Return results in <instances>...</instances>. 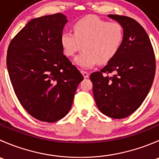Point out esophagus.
<instances>
[{
	"mask_svg": "<svg viewBox=\"0 0 159 159\" xmlns=\"http://www.w3.org/2000/svg\"><path fill=\"white\" fill-rule=\"evenodd\" d=\"M81 73H82L83 76H84V78H89V72L85 71V70H81Z\"/></svg>",
	"mask_w": 159,
	"mask_h": 159,
	"instance_id": "34e87169",
	"label": "esophagus"
}]
</instances>
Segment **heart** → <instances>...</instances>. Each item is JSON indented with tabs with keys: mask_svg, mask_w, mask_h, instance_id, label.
<instances>
[{
	"mask_svg": "<svg viewBox=\"0 0 159 159\" xmlns=\"http://www.w3.org/2000/svg\"><path fill=\"white\" fill-rule=\"evenodd\" d=\"M75 33L64 32L61 44L65 55L73 57L82 46L84 51L75 62L82 68L105 65L119 51L124 41V28L118 22H109L95 16H87L73 25Z\"/></svg>",
	"mask_w": 159,
	"mask_h": 159,
	"instance_id": "obj_1",
	"label": "heart"
}]
</instances>
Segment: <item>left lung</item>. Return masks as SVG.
I'll list each match as a JSON object with an SVG mask.
<instances>
[{
  "label": "left lung",
  "instance_id": "obj_1",
  "mask_svg": "<svg viewBox=\"0 0 159 159\" xmlns=\"http://www.w3.org/2000/svg\"><path fill=\"white\" fill-rule=\"evenodd\" d=\"M108 17L123 26L124 41L118 54L100 71L91 74L90 79L98 109L119 119L135 111L148 95L155 77V57L148 34L139 22L126 16Z\"/></svg>",
  "mask_w": 159,
  "mask_h": 159
}]
</instances>
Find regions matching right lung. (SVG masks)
Returning a JSON list of instances; mask_svg holds the SVG:
<instances>
[{
    "instance_id": "right-lung-1",
    "label": "right lung",
    "mask_w": 159,
    "mask_h": 159,
    "mask_svg": "<svg viewBox=\"0 0 159 159\" xmlns=\"http://www.w3.org/2000/svg\"><path fill=\"white\" fill-rule=\"evenodd\" d=\"M67 22L61 13L32 19L7 49V68L17 99L32 117L44 122L68 113L84 78L64 55L61 36Z\"/></svg>"
}]
</instances>
